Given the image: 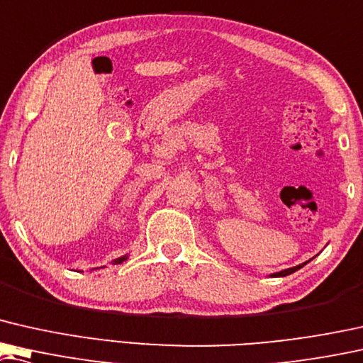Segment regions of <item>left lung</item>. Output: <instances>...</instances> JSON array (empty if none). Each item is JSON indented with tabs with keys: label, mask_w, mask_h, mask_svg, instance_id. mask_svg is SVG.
Segmentation results:
<instances>
[{
	"label": "left lung",
	"mask_w": 363,
	"mask_h": 363,
	"mask_svg": "<svg viewBox=\"0 0 363 363\" xmlns=\"http://www.w3.org/2000/svg\"><path fill=\"white\" fill-rule=\"evenodd\" d=\"M303 265H304V264H303ZM303 265H296V267H293V269H288V270H283V272L273 273V277H286V275H290V273H293V272H296V270L301 269Z\"/></svg>",
	"instance_id": "obj_1"
}]
</instances>
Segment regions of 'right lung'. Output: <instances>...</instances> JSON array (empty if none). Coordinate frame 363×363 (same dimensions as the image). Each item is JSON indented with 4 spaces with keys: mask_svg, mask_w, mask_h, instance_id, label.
I'll return each instance as SVG.
<instances>
[{
    "mask_svg": "<svg viewBox=\"0 0 363 363\" xmlns=\"http://www.w3.org/2000/svg\"><path fill=\"white\" fill-rule=\"evenodd\" d=\"M123 260H125V257H121V259H118V260H114V262H116V264H121V262H123Z\"/></svg>",
    "mask_w": 363,
    "mask_h": 363,
    "instance_id": "add662e5",
    "label": "right lung"
}]
</instances>
